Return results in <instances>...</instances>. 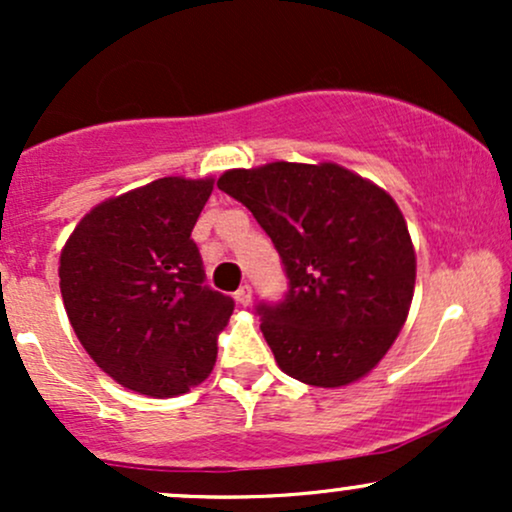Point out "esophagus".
<instances>
[{"label":"esophagus","instance_id":"34e87169","mask_svg":"<svg viewBox=\"0 0 512 512\" xmlns=\"http://www.w3.org/2000/svg\"><path fill=\"white\" fill-rule=\"evenodd\" d=\"M233 298H236L238 305H250V301H252V289H250L248 284H243L236 293H233Z\"/></svg>","mask_w":512,"mask_h":512}]
</instances>
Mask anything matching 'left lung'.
I'll list each match as a JSON object with an SVG mask.
<instances>
[{
    "mask_svg": "<svg viewBox=\"0 0 512 512\" xmlns=\"http://www.w3.org/2000/svg\"><path fill=\"white\" fill-rule=\"evenodd\" d=\"M216 185L252 211L284 264L286 296L255 308L279 368L315 387L370 373L414 296V245L395 199L337 163L228 170Z\"/></svg>",
    "mask_w": 512,
    "mask_h": 512,
    "instance_id": "left-lung-1",
    "label": "left lung"
}]
</instances>
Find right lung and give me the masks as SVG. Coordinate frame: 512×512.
<instances>
[{
	"label": "right lung",
	"instance_id": "obj_1",
	"mask_svg": "<svg viewBox=\"0 0 512 512\" xmlns=\"http://www.w3.org/2000/svg\"><path fill=\"white\" fill-rule=\"evenodd\" d=\"M214 180L161 178L91 209L60 257V289L88 356L127 390L175 397L216 363L231 296L204 284L192 228Z\"/></svg>",
	"mask_w": 512,
	"mask_h": 512
}]
</instances>
